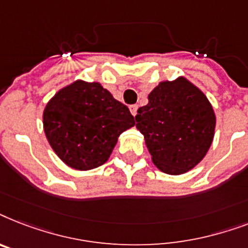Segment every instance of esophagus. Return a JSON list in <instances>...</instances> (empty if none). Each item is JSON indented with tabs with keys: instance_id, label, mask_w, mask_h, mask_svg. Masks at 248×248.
Returning a JSON list of instances; mask_svg holds the SVG:
<instances>
[{
	"instance_id": "esophagus-1",
	"label": "esophagus",
	"mask_w": 248,
	"mask_h": 248,
	"mask_svg": "<svg viewBox=\"0 0 248 248\" xmlns=\"http://www.w3.org/2000/svg\"><path fill=\"white\" fill-rule=\"evenodd\" d=\"M129 108H130V112H132V115H133V116H136L137 110H138V106H137V105H132Z\"/></svg>"
}]
</instances>
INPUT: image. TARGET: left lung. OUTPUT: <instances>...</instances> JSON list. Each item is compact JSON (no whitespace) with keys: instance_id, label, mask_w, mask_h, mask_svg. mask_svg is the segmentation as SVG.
<instances>
[{"instance_id":"8db88e82","label":"left lung","mask_w":248,"mask_h":248,"mask_svg":"<svg viewBox=\"0 0 248 248\" xmlns=\"http://www.w3.org/2000/svg\"><path fill=\"white\" fill-rule=\"evenodd\" d=\"M136 122L154 164L173 175L193 169L205 157L215 130L209 100L184 78L160 83L148 94V104L138 108Z\"/></svg>"}]
</instances>
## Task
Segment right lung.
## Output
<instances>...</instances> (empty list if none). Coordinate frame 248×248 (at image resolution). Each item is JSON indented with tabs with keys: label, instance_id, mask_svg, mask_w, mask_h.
<instances>
[{
	"label": "right lung",
	"instance_id": "add662e5",
	"mask_svg": "<svg viewBox=\"0 0 248 248\" xmlns=\"http://www.w3.org/2000/svg\"><path fill=\"white\" fill-rule=\"evenodd\" d=\"M133 125L129 108L100 83L77 80L59 91L43 111L51 147L77 170L94 169L108 161L118 137Z\"/></svg>",
	"mask_w": 248,
	"mask_h": 248
}]
</instances>
